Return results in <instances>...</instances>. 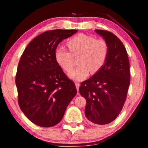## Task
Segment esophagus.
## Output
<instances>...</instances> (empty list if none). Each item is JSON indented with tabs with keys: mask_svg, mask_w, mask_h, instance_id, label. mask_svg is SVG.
I'll return each instance as SVG.
<instances>
[{
	"mask_svg": "<svg viewBox=\"0 0 148 148\" xmlns=\"http://www.w3.org/2000/svg\"><path fill=\"white\" fill-rule=\"evenodd\" d=\"M75 86H76L77 90V92H79V88L80 84H79V83H77V82H75ZM78 94H79V93H78Z\"/></svg>",
	"mask_w": 148,
	"mask_h": 148,
	"instance_id": "esophagus-1",
	"label": "esophagus"
}]
</instances>
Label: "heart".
Instances as JSON below:
<instances>
[{
    "instance_id": "obj_1",
    "label": "heart",
    "mask_w": 148,
    "mask_h": 148,
    "mask_svg": "<svg viewBox=\"0 0 148 148\" xmlns=\"http://www.w3.org/2000/svg\"><path fill=\"white\" fill-rule=\"evenodd\" d=\"M67 46L71 52L64 46H59L54 52L57 64L66 71L73 67V56H79L78 66L70 71L69 77L75 81H83L91 71L96 73L106 63L108 55V46L103 39H96L91 36L79 34L69 40Z\"/></svg>"
}]
</instances>
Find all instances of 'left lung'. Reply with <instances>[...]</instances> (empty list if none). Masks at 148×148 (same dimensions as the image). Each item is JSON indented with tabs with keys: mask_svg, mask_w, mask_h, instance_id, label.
Listing matches in <instances>:
<instances>
[{
	"mask_svg": "<svg viewBox=\"0 0 148 148\" xmlns=\"http://www.w3.org/2000/svg\"><path fill=\"white\" fill-rule=\"evenodd\" d=\"M95 32L108 44V58L98 72L81 84L79 91L86 99V118L93 124L106 125L115 120L125 104L130 84L129 61L124 45L114 34L101 29Z\"/></svg>",
	"mask_w": 148,
	"mask_h": 148,
	"instance_id": "obj_1",
	"label": "left lung"
}]
</instances>
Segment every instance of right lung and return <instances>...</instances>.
<instances>
[{
  "instance_id": "obj_1",
  "label": "right lung",
  "mask_w": 148,
  "mask_h": 148,
  "mask_svg": "<svg viewBox=\"0 0 148 148\" xmlns=\"http://www.w3.org/2000/svg\"><path fill=\"white\" fill-rule=\"evenodd\" d=\"M77 31L44 32L29 42L19 60L15 77L18 102L23 114L38 126L57 125L77 92L54 58L58 44Z\"/></svg>"
}]
</instances>
